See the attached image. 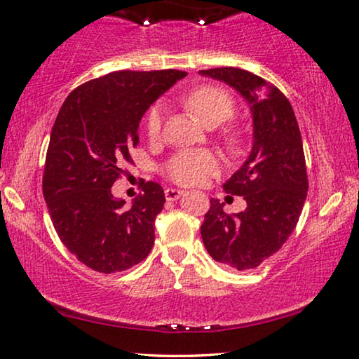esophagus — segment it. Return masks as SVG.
<instances>
[{
	"mask_svg": "<svg viewBox=\"0 0 359 359\" xmlns=\"http://www.w3.org/2000/svg\"><path fill=\"white\" fill-rule=\"evenodd\" d=\"M165 200L168 201H175L179 200L182 195H184V190H179V189H165Z\"/></svg>",
	"mask_w": 359,
	"mask_h": 359,
	"instance_id": "esophagus-1",
	"label": "esophagus"
}]
</instances>
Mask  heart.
I'll list each match as a JSON object with an SVG mask.
<instances>
[{
    "label": "heart",
    "mask_w": 359,
    "mask_h": 359,
    "mask_svg": "<svg viewBox=\"0 0 359 359\" xmlns=\"http://www.w3.org/2000/svg\"><path fill=\"white\" fill-rule=\"evenodd\" d=\"M185 107L206 127L219 125L234 114V100L224 89L216 86H201L184 99ZM163 125V107L154 105L146 117V133L156 138ZM219 161L210 151H184L174 156L165 165V174L179 185H198L218 172Z\"/></svg>",
    "instance_id": "heart-1"
}]
</instances>
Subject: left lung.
Listing matches in <instances>:
<instances>
[{"label": "left lung", "instance_id": "1", "mask_svg": "<svg viewBox=\"0 0 359 359\" xmlns=\"http://www.w3.org/2000/svg\"><path fill=\"white\" fill-rule=\"evenodd\" d=\"M200 74L236 89L249 104L254 123L249 158L223 185L226 194L244 196L247 208L228 215L224 203L211 198L201 239L219 264L255 269L281 249L304 206L309 184L301 131L286 95L257 74L232 67Z\"/></svg>", "mask_w": 359, "mask_h": 359}]
</instances>
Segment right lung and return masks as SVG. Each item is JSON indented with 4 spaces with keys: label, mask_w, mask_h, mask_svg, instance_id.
<instances>
[{
    "label": "right lung",
    "mask_w": 359,
    "mask_h": 359,
    "mask_svg": "<svg viewBox=\"0 0 359 359\" xmlns=\"http://www.w3.org/2000/svg\"><path fill=\"white\" fill-rule=\"evenodd\" d=\"M185 72H115L73 90L57 115L43 170V198L65 247L100 273L123 271L149 255L163 187L143 184L125 206L112 195L123 161L138 144L149 105Z\"/></svg>",
    "instance_id": "right-lung-1"
}]
</instances>
